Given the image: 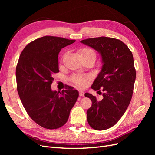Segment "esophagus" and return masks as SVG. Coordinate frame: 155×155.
Returning <instances> with one entry per match:
<instances>
[{"mask_svg":"<svg viewBox=\"0 0 155 155\" xmlns=\"http://www.w3.org/2000/svg\"><path fill=\"white\" fill-rule=\"evenodd\" d=\"M79 96L81 97H83L85 96V92H83V91H79Z\"/></svg>","mask_w":155,"mask_h":155,"instance_id":"obj_1","label":"esophagus"}]
</instances>
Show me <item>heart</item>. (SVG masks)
I'll use <instances>...</instances> for the list:
<instances>
[{
    "instance_id": "b5f03b06",
    "label": "heart",
    "mask_w": 155,
    "mask_h": 155,
    "mask_svg": "<svg viewBox=\"0 0 155 155\" xmlns=\"http://www.w3.org/2000/svg\"><path fill=\"white\" fill-rule=\"evenodd\" d=\"M78 52L82 60H91L93 62L95 61L96 58V51L90 47H82L78 50ZM64 58V57H63ZM63 58L61 59V62H62ZM72 81L78 87H83L86 85L87 78L79 75H75L71 78Z\"/></svg>"
}]
</instances>
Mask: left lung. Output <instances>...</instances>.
I'll return each mask as SVG.
<instances>
[{
  "mask_svg": "<svg viewBox=\"0 0 155 155\" xmlns=\"http://www.w3.org/2000/svg\"><path fill=\"white\" fill-rule=\"evenodd\" d=\"M101 56L103 67L91 88L104 91L103 99L85 93L92 101L87 112L88 123L95 130H103L114 126L124 115L133 96L136 70L131 51L122 41L100 37L81 41ZM101 94V92H100Z\"/></svg>",
  "mask_w": 155,
  "mask_h": 155,
  "instance_id": "left-lung-1",
  "label": "left lung"
}]
</instances>
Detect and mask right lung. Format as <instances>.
I'll return each mask as SVG.
<instances>
[{
	"mask_svg": "<svg viewBox=\"0 0 155 155\" xmlns=\"http://www.w3.org/2000/svg\"><path fill=\"white\" fill-rule=\"evenodd\" d=\"M75 40L44 36L28 44L16 67L17 88L28 114L36 124L48 129L67 123L79 96L68 86L61 92L51 91L53 76L59 72L58 54Z\"/></svg>",
	"mask_w": 155,
	"mask_h": 155,
	"instance_id": "add662e5",
	"label": "right lung"
}]
</instances>
